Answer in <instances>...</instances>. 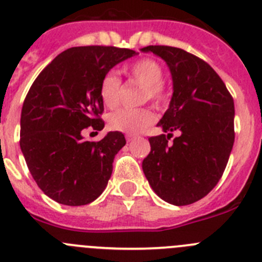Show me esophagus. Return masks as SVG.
I'll return each mask as SVG.
<instances>
[{
  "label": "esophagus",
  "instance_id": "34e87169",
  "mask_svg": "<svg viewBox=\"0 0 262 262\" xmlns=\"http://www.w3.org/2000/svg\"><path fill=\"white\" fill-rule=\"evenodd\" d=\"M137 136H133V134H126V141L128 142H132L133 139H136Z\"/></svg>",
  "mask_w": 262,
  "mask_h": 262
}]
</instances>
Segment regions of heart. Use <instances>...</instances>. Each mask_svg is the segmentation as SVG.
<instances>
[{
  "label": "heart",
  "instance_id": "1",
  "mask_svg": "<svg viewBox=\"0 0 262 262\" xmlns=\"http://www.w3.org/2000/svg\"><path fill=\"white\" fill-rule=\"evenodd\" d=\"M132 82L142 85V101H151L157 107H162L167 102V91L164 82V69L154 58H139L125 69ZM121 80L115 73L110 72L102 78L100 84V96L103 105L108 108L118 106L120 101ZM155 114L151 108H120L110 114L107 119L108 126L113 130L126 134H137L152 125Z\"/></svg>",
  "mask_w": 262,
  "mask_h": 262
}]
</instances>
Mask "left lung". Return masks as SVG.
<instances>
[{
    "label": "left lung",
    "instance_id": "obj_1",
    "mask_svg": "<svg viewBox=\"0 0 262 262\" xmlns=\"http://www.w3.org/2000/svg\"><path fill=\"white\" fill-rule=\"evenodd\" d=\"M172 78V97L160 123L169 134L149 137L151 152L142 162L160 199L184 206L204 199L224 172L234 143V102L222 78L206 61L182 48L147 46ZM181 134L172 142L171 131Z\"/></svg>",
    "mask_w": 262,
    "mask_h": 262
}]
</instances>
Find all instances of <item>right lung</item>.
I'll list each match as a JSON object with an SVG mask.
<instances>
[{
	"mask_svg": "<svg viewBox=\"0 0 262 262\" xmlns=\"http://www.w3.org/2000/svg\"><path fill=\"white\" fill-rule=\"evenodd\" d=\"M136 51L111 46L61 52L30 87L20 118V148L33 179L58 204L82 206L103 192L115 155L125 146L120 132L84 141L82 132L102 130V78Z\"/></svg>",
	"mask_w": 262,
	"mask_h": 262,
	"instance_id": "1",
	"label": "right lung"
}]
</instances>
